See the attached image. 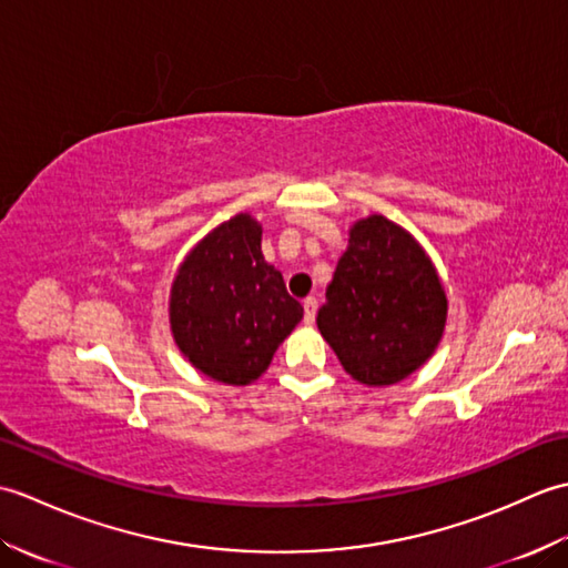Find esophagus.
<instances>
[{
	"label": "esophagus",
	"mask_w": 568,
	"mask_h": 568,
	"mask_svg": "<svg viewBox=\"0 0 568 568\" xmlns=\"http://www.w3.org/2000/svg\"><path fill=\"white\" fill-rule=\"evenodd\" d=\"M303 307H305V322H307V324L315 322V315H317V297H305Z\"/></svg>",
	"instance_id": "esophagus-1"
}]
</instances>
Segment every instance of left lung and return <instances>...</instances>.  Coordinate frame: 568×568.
Here are the masks:
<instances>
[{"instance_id":"8db88e82","label":"left lung","mask_w":568,"mask_h":568,"mask_svg":"<svg viewBox=\"0 0 568 568\" xmlns=\"http://www.w3.org/2000/svg\"><path fill=\"white\" fill-rule=\"evenodd\" d=\"M446 293L403 226L371 214L348 232L317 327L354 381L381 388L415 373L437 348Z\"/></svg>"}]
</instances>
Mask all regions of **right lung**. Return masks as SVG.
<instances>
[{"mask_svg":"<svg viewBox=\"0 0 568 568\" xmlns=\"http://www.w3.org/2000/svg\"><path fill=\"white\" fill-rule=\"evenodd\" d=\"M261 224L236 214L180 263L171 287V332L192 366L226 385H248L303 320L281 271L261 253Z\"/></svg>","mask_w":568,"mask_h":568,"instance_id":"obj_1","label":"right lung"}]
</instances>
